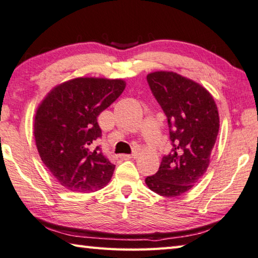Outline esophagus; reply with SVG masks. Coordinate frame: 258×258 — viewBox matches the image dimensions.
<instances>
[{
	"label": "esophagus",
	"mask_w": 258,
	"mask_h": 258,
	"mask_svg": "<svg viewBox=\"0 0 258 258\" xmlns=\"http://www.w3.org/2000/svg\"><path fill=\"white\" fill-rule=\"evenodd\" d=\"M138 153H134L131 156V154H120L119 158L123 159V160H130V159H133V158H137Z\"/></svg>",
	"instance_id": "34e87169"
}]
</instances>
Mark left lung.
Listing matches in <instances>:
<instances>
[{"instance_id": "obj_1", "label": "left lung", "mask_w": 258, "mask_h": 258, "mask_svg": "<svg viewBox=\"0 0 258 258\" xmlns=\"http://www.w3.org/2000/svg\"><path fill=\"white\" fill-rule=\"evenodd\" d=\"M147 79L167 116L172 149L145 184L154 193L175 198L188 191L208 170L220 127L218 107L203 86L176 72H151Z\"/></svg>"}]
</instances>
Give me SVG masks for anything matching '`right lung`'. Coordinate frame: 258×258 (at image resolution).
Instances as JSON below:
<instances>
[{"label": "right lung", "mask_w": 258, "mask_h": 258, "mask_svg": "<svg viewBox=\"0 0 258 258\" xmlns=\"http://www.w3.org/2000/svg\"><path fill=\"white\" fill-rule=\"evenodd\" d=\"M125 87L123 79L76 78L54 87L37 107L36 147L64 188L93 193L110 181L115 165L96 147L101 137L97 117Z\"/></svg>", "instance_id": "obj_1"}]
</instances>
